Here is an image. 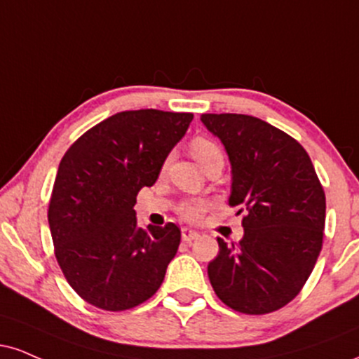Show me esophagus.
Here are the masks:
<instances>
[{
  "mask_svg": "<svg viewBox=\"0 0 359 359\" xmlns=\"http://www.w3.org/2000/svg\"><path fill=\"white\" fill-rule=\"evenodd\" d=\"M197 237H198L197 231H192V229H187V227L182 229V241H184V243H191V241L197 239Z\"/></svg>",
  "mask_w": 359,
  "mask_h": 359,
  "instance_id": "obj_1",
  "label": "esophagus"
}]
</instances>
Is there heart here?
<instances>
[{
    "instance_id": "obj_1",
    "label": "heart",
    "mask_w": 359,
    "mask_h": 359,
    "mask_svg": "<svg viewBox=\"0 0 359 359\" xmlns=\"http://www.w3.org/2000/svg\"><path fill=\"white\" fill-rule=\"evenodd\" d=\"M191 152L194 155V158H196L201 165H204V163L209 161V158H212L214 155L221 154V149H219L214 142L207 140V138H194L191 144ZM205 207L207 204L202 201H189L180 207V214H182L187 221H197V219H201Z\"/></svg>"
}]
</instances>
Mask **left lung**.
I'll return each mask as SVG.
<instances>
[{"label": "left lung", "mask_w": 359, "mask_h": 359, "mask_svg": "<svg viewBox=\"0 0 359 359\" xmlns=\"http://www.w3.org/2000/svg\"><path fill=\"white\" fill-rule=\"evenodd\" d=\"M231 162L229 204L245 210L244 236L207 266L215 294L244 314H266L299 294L323 245L326 197L309 155L292 137L241 114H204Z\"/></svg>", "instance_id": "8db88e82"}]
</instances>
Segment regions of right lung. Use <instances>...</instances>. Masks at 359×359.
Listing matches in <instances>:
<instances>
[{
    "mask_svg": "<svg viewBox=\"0 0 359 359\" xmlns=\"http://www.w3.org/2000/svg\"><path fill=\"white\" fill-rule=\"evenodd\" d=\"M192 114L130 110L109 116L60 162L48 224L65 278L86 303L135 308L161 287L180 244V229L137 226V194L152 187Z\"/></svg>",
    "mask_w": 359,
    "mask_h": 359,
    "instance_id": "obj_1",
    "label": "right lung"
}]
</instances>
